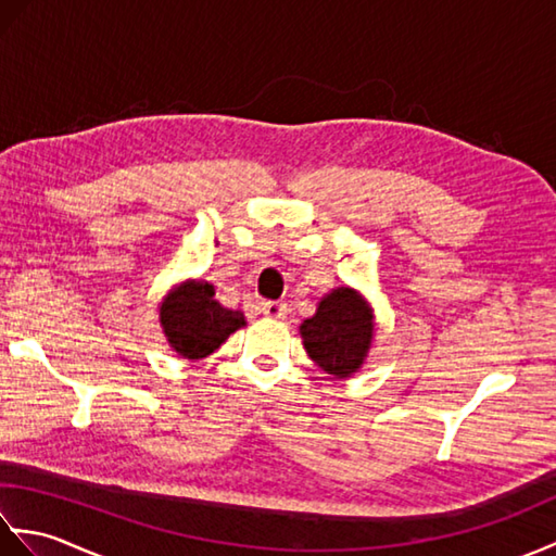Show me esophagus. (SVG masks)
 <instances>
[{
    "label": "esophagus",
    "instance_id": "esophagus-1",
    "mask_svg": "<svg viewBox=\"0 0 556 556\" xmlns=\"http://www.w3.org/2000/svg\"><path fill=\"white\" fill-rule=\"evenodd\" d=\"M260 308H263V313L267 317H275V320H285L287 313H289L287 303H281V301H263V303H260Z\"/></svg>",
    "mask_w": 556,
    "mask_h": 556
}]
</instances>
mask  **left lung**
I'll list each match as a JSON object with an SVG mask.
<instances>
[{
  "instance_id": "8db88e82",
  "label": "left lung",
  "mask_w": 556,
  "mask_h": 556,
  "mask_svg": "<svg viewBox=\"0 0 556 556\" xmlns=\"http://www.w3.org/2000/svg\"><path fill=\"white\" fill-rule=\"evenodd\" d=\"M372 308L358 291L339 287L317 305V313L301 325L308 356L329 375L351 377L361 370L372 344Z\"/></svg>"
}]
</instances>
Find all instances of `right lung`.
Masks as SVG:
<instances>
[{
  "mask_svg": "<svg viewBox=\"0 0 556 556\" xmlns=\"http://www.w3.org/2000/svg\"><path fill=\"white\" fill-rule=\"evenodd\" d=\"M160 325L179 356L198 361L217 351L229 334L245 325V317L215 301V287L207 281L188 279L162 301Z\"/></svg>",
  "mask_w": 556,
  "mask_h": 556,
  "instance_id": "obj_1",
  "label": "right lung"
}]
</instances>
